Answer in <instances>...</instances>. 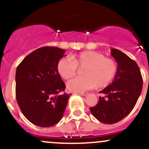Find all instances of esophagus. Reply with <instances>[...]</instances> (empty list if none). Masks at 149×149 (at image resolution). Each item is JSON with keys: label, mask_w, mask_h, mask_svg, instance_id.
I'll list each match as a JSON object with an SVG mask.
<instances>
[{"label": "esophagus", "mask_w": 149, "mask_h": 149, "mask_svg": "<svg viewBox=\"0 0 149 149\" xmlns=\"http://www.w3.org/2000/svg\"><path fill=\"white\" fill-rule=\"evenodd\" d=\"M79 94L80 95H82V96H86V95H88V92H79Z\"/></svg>", "instance_id": "obj_1"}]
</instances>
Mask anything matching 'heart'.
Listing matches in <instances>:
<instances>
[{"instance_id": "1", "label": "heart", "mask_w": 149, "mask_h": 149, "mask_svg": "<svg viewBox=\"0 0 149 149\" xmlns=\"http://www.w3.org/2000/svg\"><path fill=\"white\" fill-rule=\"evenodd\" d=\"M77 68L85 69L83 78H77L67 83L72 92H83L95 88H104L110 84L117 73V64L112 59L94 51H85L63 57L57 63V69L63 79L69 80L76 76Z\"/></svg>"}]
</instances>
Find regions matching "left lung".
<instances>
[{
    "label": "left lung",
    "instance_id": "left-lung-1",
    "mask_svg": "<svg viewBox=\"0 0 149 149\" xmlns=\"http://www.w3.org/2000/svg\"><path fill=\"white\" fill-rule=\"evenodd\" d=\"M111 54L118 64L115 78L100 92L105 97H100L97 105L90 108L94 117L105 124L125 118L134 109L143 86L141 71L134 60L117 49L112 48Z\"/></svg>",
    "mask_w": 149,
    "mask_h": 149
}]
</instances>
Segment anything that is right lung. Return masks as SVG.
<instances>
[{
    "label": "right lung",
    "instance_id": "add662e5",
    "mask_svg": "<svg viewBox=\"0 0 149 149\" xmlns=\"http://www.w3.org/2000/svg\"><path fill=\"white\" fill-rule=\"evenodd\" d=\"M65 50L55 47L38 48L17 68L16 99L22 113L31 123L49 127L60 121L71 94L59 95L66 85L57 71Z\"/></svg>",
    "mask_w": 149,
    "mask_h": 149
}]
</instances>
